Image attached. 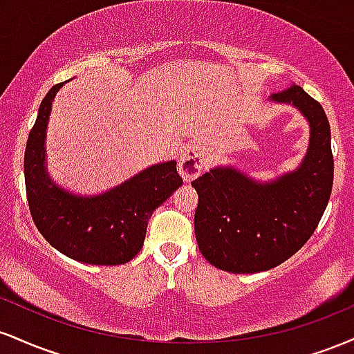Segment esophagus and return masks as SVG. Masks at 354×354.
Wrapping results in <instances>:
<instances>
[{
  "instance_id": "34e87169",
  "label": "esophagus",
  "mask_w": 354,
  "mask_h": 354,
  "mask_svg": "<svg viewBox=\"0 0 354 354\" xmlns=\"http://www.w3.org/2000/svg\"><path fill=\"white\" fill-rule=\"evenodd\" d=\"M205 165L206 153L200 143H189L183 148L178 169H180V174L186 181H191L200 176L203 169H205Z\"/></svg>"
}]
</instances>
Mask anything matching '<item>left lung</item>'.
I'll list each match as a JSON object with an SVG mask.
<instances>
[{
  "label": "left lung",
  "instance_id": "8db88e82",
  "mask_svg": "<svg viewBox=\"0 0 354 354\" xmlns=\"http://www.w3.org/2000/svg\"><path fill=\"white\" fill-rule=\"evenodd\" d=\"M270 100L293 104L310 123V146L299 168L258 183L219 166L191 183L198 193V248L211 265L230 273H259L291 258L315 233L330 201L335 163L324 109L298 84Z\"/></svg>",
  "mask_w": 354,
  "mask_h": 354
}]
</instances>
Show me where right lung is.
Masks as SVG:
<instances>
[{
    "label": "right lung",
    "mask_w": 354,
    "mask_h": 354,
    "mask_svg": "<svg viewBox=\"0 0 354 354\" xmlns=\"http://www.w3.org/2000/svg\"><path fill=\"white\" fill-rule=\"evenodd\" d=\"M64 83L46 93L24 151L31 218L59 253L88 265H124L140 253L153 211L183 185L176 161L153 165L98 196H76L51 181L44 140L51 104Z\"/></svg>",
    "instance_id": "right-lung-1"
}]
</instances>
